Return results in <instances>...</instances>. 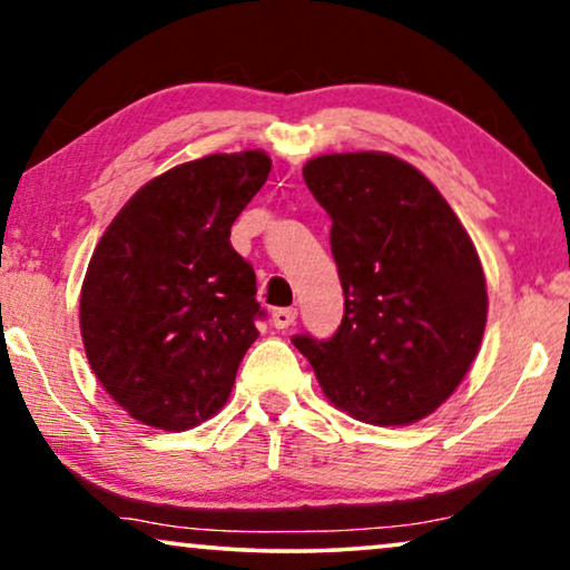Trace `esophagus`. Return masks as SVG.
Returning <instances> with one entry per match:
<instances>
[{
	"mask_svg": "<svg viewBox=\"0 0 570 570\" xmlns=\"http://www.w3.org/2000/svg\"><path fill=\"white\" fill-rule=\"evenodd\" d=\"M295 318H298V311H295V308H275V311H272V324H275V330H287V326L295 324Z\"/></svg>",
	"mask_w": 570,
	"mask_h": 570,
	"instance_id": "34e87169",
	"label": "esophagus"
}]
</instances>
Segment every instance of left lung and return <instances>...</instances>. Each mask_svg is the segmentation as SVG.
Returning a JSON list of instances; mask_svg holds the SVG:
<instances>
[{"mask_svg": "<svg viewBox=\"0 0 570 570\" xmlns=\"http://www.w3.org/2000/svg\"><path fill=\"white\" fill-rule=\"evenodd\" d=\"M332 220L345 316L326 342L295 337L334 407L371 425L433 415L480 353L488 285L443 194L407 160L330 153L303 166Z\"/></svg>", "mask_w": 570, "mask_h": 570, "instance_id": "left-lung-1", "label": "left lung"}]
</instances>
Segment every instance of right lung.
Listing matches in <instances>:
<instances>
[{"mask_svg":"<svg viewBox=\"0 0 570 570\" xmlns=\"http://www.w3.org/2000/svg\"><path fill=\"white\" fill-rule=\"evenodd\" d=\"M269 170L264 150L181 163L131 194L100 236L80 293L82 345L137 423L189 431L228 402L262 316L230 225Z\"/></svg>","mask_w":570,"mask_h":570,"instance_id":"obj_1","label":"right lung"}]
</instances>
